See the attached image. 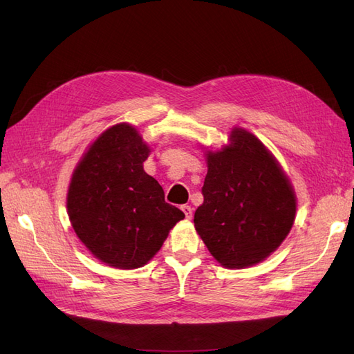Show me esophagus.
<instances>
[{
    "mask_svg": "<svg viewBox=\"0 0 354 354\" xmlns=\"http://www.w3.org/2000/svg\"><path fill=\"white\" fill-rule=\"evenodd\" d=\"M181 211L185 212V215H186L187 219H190V218L193 216V208H192V206H189V205H183V206H181Z\"/></svg>",
    "mask_w": 354,
    "mask_h": 354,
    "instance_id": "obj_1",
    "label": "esophagus"
}]
</instances>
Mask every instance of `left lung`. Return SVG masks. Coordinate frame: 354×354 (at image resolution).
<instances>
[{
    "label": "left lung",
    "instance_id": "obj_1",
    "mask_svg": "<svg viewBox=\"0 0 354 354\" xmlns=\"http://www.w3.org/2000/svg\"><path fill=\"white\" fill-rule=\"evenodd\" d=\"M208 174L194 228L214 258L230 270L262 262L278 249L296 216L290 180L265 145L245 129L221 151L206 153Z\"/></svg>",
    "mask_w": 354,
    "mask_h": 354
}]
</instances>
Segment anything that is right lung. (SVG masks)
<instances>
[{
	"mask_svg": "<svg viewBox=\"0 0 354 354\" xmlns=\"http://www.w3.org/2000/svg\"><path fill=\"white\" fill-rule=\"evenodd\" d=\"M149 152L135 127L115 124L89 146L70 181L67 212L75 233L95 258L120 270L148 263L185 218L145 173Z\"/></svg>",
	"mask_w": 354,
	"mask_h": 354,
	"instance_id": "obj_1",
	"label": "right lung"
}]
</instances>
